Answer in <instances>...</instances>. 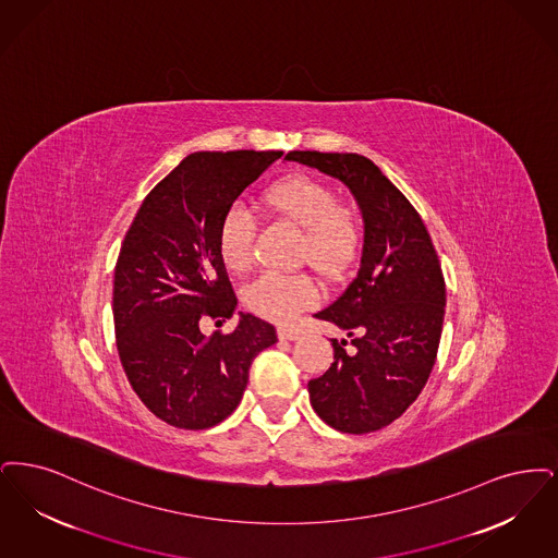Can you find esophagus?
Here are the masks:
<instances>
[{"label":"esophagus","mask_w":558,"mask_h":558,"mask_svg":"<svg viewBox=\"0 0 558 558\" xmlns=\"http://www.w3.org/2000/svg\"><path fill=\"white\" fill-rule=\"evenodd\" d=\"M277 336H279V340L295 341L300 340L302 333H300L298 329H293V327H279V329H277Z\"/></svg>","instance_id":"34e87169"}]
</instances>
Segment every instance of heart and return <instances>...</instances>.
Instances as JSON below:
<instances>
[{"mask_svg": "<svg viewBox=\"0 0 558 558\" xmlns=\"http://www.w3.org/2000/svg\"><path fill=\"white\" fill-rule=\"evenodd\" d=\"M265 204L277 215L304 229L300 256L325 277H340L350 267L359 242V220L354 213L338 204L336 192L323 181L295 174L275 185L265 195ZM258 222L243 204H233L220 220L218 254L225 267L243 272L254 263ZM318 300V286L311 275H283L267 270L243 288V304L270 320H290Z\"/></svg>", "mask_w": 558, "mask_h": 558, "instance_id": "b5f03b06", "label": "heart"}]
</instances>
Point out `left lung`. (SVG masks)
I'll list each match as a JSON object with an SVG mask.
<instances>
[{
  "label": "left lung",
  "mask_w": 558,
  "mask_h": 558,
  "mask_svg": "<svg viewBox=\"0 0 558 558\" xmlns=\"http://www.w3.org/2000/svg\"><path fill=\"white\" fill-rule=\"evenodd\" d=\"M288 160L340 179L364 218L361 268L316 318L351 340H331L333 363L308 381L316 414L343 434H368L402 416L436 364L446 283L432 238L411 202L359 154L290 151Z\"/></svg>",
  "instance_id": "left-lung-1"
}]
</instances>
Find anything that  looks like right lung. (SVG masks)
I'll return each instance as SVG.
<instances>
[{"mask_svg": "<svg viewBox=\"0 0 558 558\" xmlns=\"http://www.w3.org/2000/svg\"><path fill=\"white\" fill-rule=\"evenodd\" d=\"M283 151H195L146 195L114 268L112 313L122 368L158 418L208 429L242 402L252 361L275 327L240 315L206 338L199 318H231L238 298L218 254L225 213Z\"/></svg>", "mask_w": 558, "mask_h": 558, "instance_id": "1", "label": "right lung"}]
</instances>
